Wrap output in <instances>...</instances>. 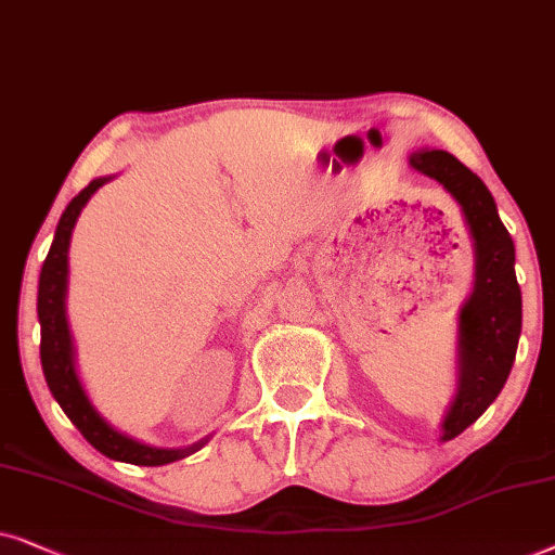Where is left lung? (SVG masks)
I'll return each instance as SVG.
<instances>
[{"label": "left lung", "instance_id": "obj_1", "mask_svg": "<svg viewBox=\"0 0 555 555\" xmlns=\"http://www.w3.org/2000/svg\"><path fill=\"white\" fill-rule=\"evenodd\" d=\"M409 165L437 180L460 203L475 246V289L460 312V383L441 424V441H449L482 416L487 405L500 396L515 363L522 327L515 246L490 190L454 154L418 150L409 157Z\"/></svg>", "mask_w": 555, "mask_h": 555}]
</instances>
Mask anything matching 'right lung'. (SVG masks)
<instances>
[{"label": "right lung", "instance_id": "add662e5", "mask_svg": "<svg viewBox=\"0 0 555 555\" xmlns=\"http://www.w3.org/2000/svg\"><path fill=\"white\" fill-rule=\"evenodd\" d=\"M111 177H99L88 188L78 192L76 197L65 208L61 223L55 228L53 246L48 250L46 263L40 271V286H37V317H40V363L46 373L50 393L61 409L65 411L80 434H83L88 444L106 454L108 460L139 464V467H159L184 456L195 454L197 449L205 447V441H197L188 449H159L142 444V441L127 437V434L116 431L93 403L88 401L83 386H80L76 363H73V339L68 330V317H65V289H68V246L73 228L80 210L91 201V195L103 188Z\"/></svg>", "mask_w": 555, "mask_h": 555}]
</instances>
